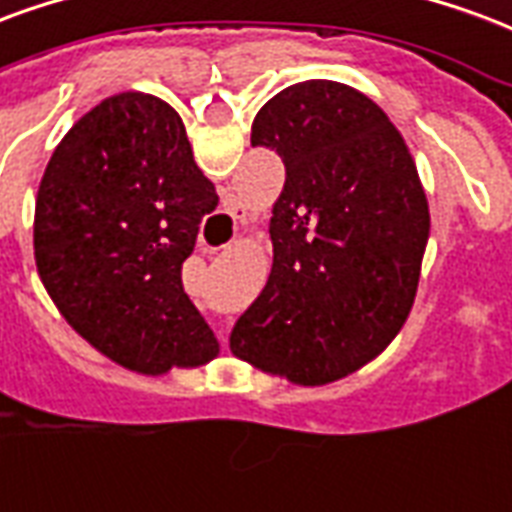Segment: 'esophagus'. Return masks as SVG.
<instances>
[{
	"label": "esophagus",
	"instance_id": "obj_1",
	"mask_svg": "<svg viewBox=\"0 0 512 512\" xmlns=\"http://www.w3.org/2000/svg\"><path fill=\"white\" fill-rule=\"evenodd\" d=\"M246 217V211L244 208H238V219H244Z\"/></svg>",
	"mask_w": 512,
	"mask_h": 512
}]
</instances>
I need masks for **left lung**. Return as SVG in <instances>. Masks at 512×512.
<instances>
[{"instance_id":"1","label":"left lung","mask_w":512,"mask_h":512,"mask_svg":"<svg viewBox=\"0 0 512 512\" xmlns=\"http://www.w3.org/2000/svg\"><path fill=\"white\" fill-rule=\"evenodd\" d=\"M252 146L285 162L271 208L274 266L230 352L293 385H328L377 358L407 320L429 244V200L380 105L336 81L287 86Z\"/></svg>"}]
</instances>
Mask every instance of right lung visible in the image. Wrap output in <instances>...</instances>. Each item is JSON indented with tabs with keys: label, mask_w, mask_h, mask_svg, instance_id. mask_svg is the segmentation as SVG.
<instances>
[{
	"label": "right lung",
	"mask_w": 512,
	"mask_h": 512,
	"mask_svg": "<svg viewBox=\"0 0 512 512\" xmlns=\"http://www.w3.org/2000/svg\"><path fill=\"white\" fill-rule=\"evenodd\" d=\"M219 203L168 102L121 92L75 121L34 200V263L73 331L149 377L195 369L219 342L181 285Z\"/></svg>",
	"instance_id": "1"
}]
</instances>
